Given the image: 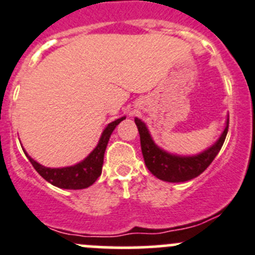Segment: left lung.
I'll return each mask as SVG.
<instances>
[{"label": "left lung", "instance_id": "8db88e82", "mask_svg": "<svg viewBox=\"0 0 255 255\" xmlns=\"http://www.w3.org/2000/svg\"><path fill=\"white\" fill-rule=\"evenodd\" d=\"M134 122L137 125L138 132H139L140 148H142V154L147 168L157 178L164 180V182L172 183L187 182V180L193 179V178L198 177L201 173H203L221 150L229 127L228 120L226 129L222 133L221 138L209 149L204 150L203 153L194 155V157H179V155L169 154L158 148L150 138L144 123L138 118H135Z\"/></svg>", "mask_w": 255, "mask_h": 255}]
</instances>
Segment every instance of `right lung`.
<instances>
[{"mask_svg": "<svg viewBox=\"0 0 255 255\" xmlns=\"http://www.w3.org/2000/svg\"><path fill=\"white\" fill-rule=\"evenodd\" d=\"M125 118L126 117L118 118L115 122L110 123L106 127V129L103 130L102 137H101L100 142H98L97 147L93 149V152L83 162L78 163L73 167L47 168L32 159L29 155H27V157H28L29 162L33 165L34 169L38 172V174L51 184L56 185L58 188H63V189H83V188H87L92 185L102 173L103 157H105V150L107 148L108 140H110V137L116 126L120 125V122H122Z\"/></svg>", "mask_w": 255, "mask_h": 255, "instance_id": "obj_1", "label": "right lung"}]
</instances>
